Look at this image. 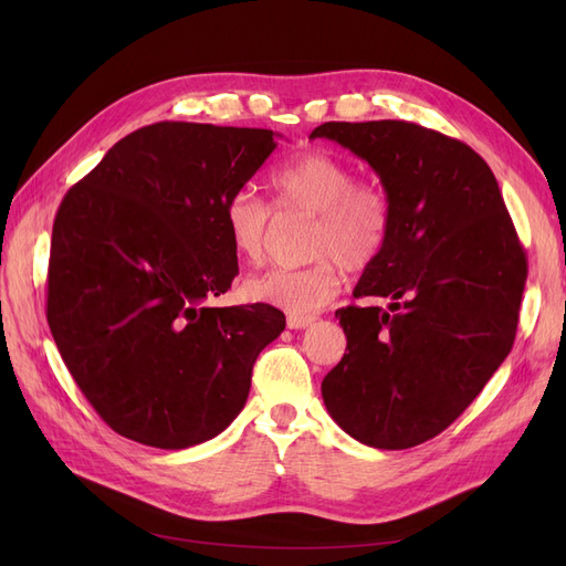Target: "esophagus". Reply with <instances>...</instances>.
<instances>
[{
    "instance_id": "34e87169",
    "label": "esophagus",
    "mask_w": 566,
    "mask_h": 566,
    "mask_svg": "<svg viewBox=\"0 0 566 566\" xmlns=\"http://www.w3.org/2000/svg\"><path fill=\"white\" fill-rule=\"evenodd\" d=\"M316 321V316H287V328L290 331H302V328H310V325Z\"/></svg>"
}]
</instances>
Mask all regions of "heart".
<instances>
[{"instance_id":"1","label":"heart","mask_w":566,"mask_h":566,"mask_svg":"<svg viewBox=\"0 0 566 566\" xmlns=\"http://www.w3.org/2000/svg\"><path fill=\"white\" fill-rule=\"evenodd\" d=\"M279 212L314 214L300 269H271L248 281V295L279 310L304 316L331 304L345 283L342 264L364 271L380 260L391 233V198L380 184L356 181L349 163L325 150L300 153L269 177ZM231 248L243 260H264L271 212L248 191H238L224 208Z\"/></svg>"}]
</instances>
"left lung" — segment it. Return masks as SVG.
I'll list each match as a JSON object with an SVG mask.
<instances>
[{"instance_id":"obj_1","label":"left lung","mask_w":566,"mask_h":566,"mask_svg":"<svg viewBox=\"0 0 566 566\" xmlns=\"http://www.w3.org/2000/svg\"><path fill=\"white\" fill-rule=\"evenodd\" d=\"M316 136L366 160L394 210L380 260L354 290L391 304L335 312L349 352L323 378V401L366 447H418L510 354L526 252L491 167L468 144L406 119L323 123Z\"/></svg>"}]
</instances>
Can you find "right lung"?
<instances>
[{
    "label": "right lung",
    "mask_w": 566,
    "mask_h": 566,
    "mask_svg": "<svg viewBox=\"0 0 566 566\" xmlns=\"http://www.w3.org/2000/svg\"><path fill=\"white\" fill-rule=\"evenodd\" d=\"M276 148L271 129L156 123L119 139L61 200L46 321L111 430L179 451L241 413L271 304L210 306L238 256L224 208Z\"/></svg>",
    "instance_id": "1"
}]
</instances>
